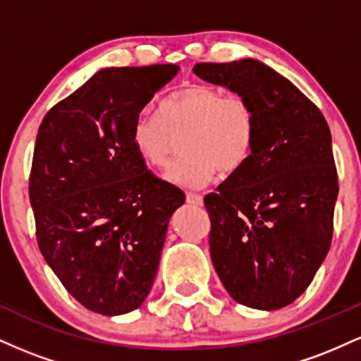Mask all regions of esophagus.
<instances>
[{
  "instance_id": "1",
  "label": "esophagus",
  "mask_w": 361,
  "mask_h": 361,
  "mask_svg": "<svg viewBox=\"0 0 361 361\" xmlns=\"http://www.w3.org/2000/svg\"><path fill=\"white\" fill-rule=\"evenodd\" d=\"M202 202H204V198H202V195H198V193H192V192L186 193V204L195 205V207H200V205H202Z\"/></svg>"
}]
</instances>
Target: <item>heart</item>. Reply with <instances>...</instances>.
Masks as SVG:
<instances>
[{"label": "heart", "instance_id": "heart-1", "mask_svg": "<svg viewBox=\"0 0 361 361\" xmlns=\"http://www.w3.org/2000/svg\"><path fill=\"white\" fill-rule=\"evenodd\" d=\"M185 156L169 166L166 180L198 188L219 171L233 175L250 159L256 139V115L241 94L217 86L188 85L164 98L159 115L139 114L130 128V144L149 168L168 164L175 139Z\"/></svg>", "mask_w": 361, "mask_h": 361}]
</instances>
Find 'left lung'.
<instances>
[{
  "mask_svg": "<svg viewBox=\"0 0 361 361\" xmlns=\"http://www.w3.org/2000/svg\"><path fill=\"white\" fill-rule=\"evenodd\" d=\"M193 73L250 102V159L204 198L209 246L238 304L275 310L309 287L333 239L338 173L324 115L275 69L256 59L200 62Z\"/></svg>",
  "mask_w": 361,
  "mask_h": 361,
  "instance_id": "obj_1",
  "label": "left lung"
}]
</instances>
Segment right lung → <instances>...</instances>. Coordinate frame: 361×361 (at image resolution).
Listing matches in <instances>:
<instances>
[{"instance_id": "right-lung-1", "label": "right lung", "mask_w": 361, "mask_h": 361, "mask_svg": "<svg viewBox=\"0 0 361 361\" xmlns=\"http://www.w3.org/2000/svg\"><path fill=\"white\" fill-rule=\"evenodd\" d=\"M178 71L102 69L39 127L28 185L39 250L74 299L103 316L146 300L169 217L185 202L130 144L135 117Z\"/></svg>"}]
</instances>
